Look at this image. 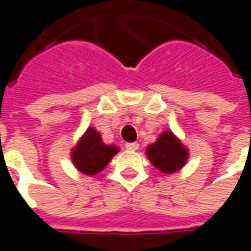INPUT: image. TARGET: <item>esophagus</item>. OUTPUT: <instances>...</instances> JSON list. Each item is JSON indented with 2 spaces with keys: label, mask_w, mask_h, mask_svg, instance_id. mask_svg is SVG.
<instances>
[{
  "label": "esophagus",
  "mask_w": 251,
  "mask_h": 251,
  "mask_svg": "<svg viewBox=\"0 0 251 251\" xmlns=\"http://www.w3.org/2000/svg\"><path fill=\"white\" fill-rule=\"evenodd\" d=\"M126 148L128 151H137L140 148V144L138 142H128V144H126Z\"/></svg>",
  "instance_id": "obj_1"
}]
</instances>
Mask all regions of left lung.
Wrapping results in <instances>:
<instances>
[{
  "label": "left lung",
  "instance_id": "obj_1",
  "mask_svg": "<svg viewBox=\"0 0 251 251\" xmlns=\"http://www.w3.org/2000/svg\"><path fill=\"white\" fill-rule=\"evenodd\" d=\"M147 155L152 165L163 173H173L183 168L188 156L187 150L170 131L163 132L155 144L147 148Z\"/></svg>",
  "mask_w": 251,
  "mask_h": 251
}]
</instances>
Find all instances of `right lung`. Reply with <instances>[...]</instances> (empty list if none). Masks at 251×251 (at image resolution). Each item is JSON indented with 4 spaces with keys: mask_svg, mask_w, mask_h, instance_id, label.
Here are the masks:
<instances>
[{
    "mask_svg": "<svg viewBox=\"0 0 251 251\" xmlns=\"http://www.w3.org/2000/svg\"><path fill=\"white\" fill-rule=\"evenodd\" d=\"M117 152V147L103 144L100 134L91 127L73 151V162L79 172L93 176L106 168Z\"/></svg>",
    "mask_w": 251,
    "mask_h": 251,
    "instance_id": "obj_1",
    "label": "right lung"
}]
</instances>
